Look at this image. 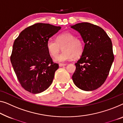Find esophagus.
Listing matches in <instances>:
<instances>
[{
  "instance_id": "esophagus-1",
  "label": "esophagus",
  "mask_w": 123,
  "mask_h": 123,
  "mask_svg": "<svg viewBox=\"0 0 123 123\" xmlns=\"http://www.w3.org/2000/svg\"><path fill=\"white\" fill-rule=\"evenodd\" d=\"M66 65V64H63V63H60L59 64V66L60 67H63L65 66Z\"/></svg>"
}]
</instances>
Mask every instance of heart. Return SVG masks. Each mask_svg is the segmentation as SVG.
<instances>
[{"mask_svg": "<svg viewBox=\"0 0 123 123\" xmlns=\"http://www.w3.org/2000/svg\"><path fill=\"white\" fill-rule=\"evenodd\" d=\"M62 47L63 52L58 55L54 61L56 62H65L70 61L73 57L77 58L83 51V43L80 38H76L74 34L70 32H65L58 35L56 41L49 39L47 41L46 47L49 54L53 57L56 56Z\"/></svg>", "mask_w": 123, "mask_h": 123, "instance_id": "heart-1", "label": "heart"}]
</instances>
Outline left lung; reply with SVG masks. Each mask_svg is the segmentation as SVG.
Listing matches in <instances>:
<instances>
[{
	"mask_svg": "<svg viewBox=\"0 0 123 123\" xmlns=\"http://www.w3.org/2000/svg\"><path fill=\"white\" fill-rule=\"evenodd\" d=\"M71 27L80 33L85 43L82 56L75 63L74 85L85 91L100 87L107 79L114 61L112 43L103 29L88 23Z\"/></svg>",
	"mask_w": 123,
	"mask_h": 123,
	"instance_id": "1",
	"label": "left lung"
}]
</instances>
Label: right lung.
Instances as JSON below:
<instances>
[{
  "label": "right lung",
  "instance_id": "right-lung-1",
  "mask_svg": "<svg viewBox=\"0 0 123 123\" xmlns=\"http://www.w3.org/2000/svg\"><path fill=\"white\" fill-rule=\"evenodd\" d=\"M61 28L37 23L22 31L15 40L11 62L20 83L29 92H43L52 83L58 65L53 62L46 43Z\"/></svg>",
  "mask_w": 123,
  "mask_h": 123
}]
</instances>
